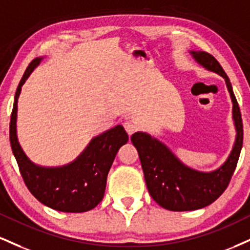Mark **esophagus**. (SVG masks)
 Returning a JSON list of instances; mask_svg holds the SVG:
<instances>
[{
	"mask_svg": "<svg viewBox=\"0 0 250 250\" xmlns=\"http://www.w3.org/2000/svg\"><path fill=\"white\" fill-rule=\"evenodd\" d=\"M123 125H125V131H127L129 136H130V135H133L135 131H136V129H137L136 123H135L134 121H125V123H123Z\"/></svg>",
	"mask_w": 250,
	"mask_h": 250,
	"instance_id": "34e87169",
	"label": "esophagus"
}]
</instances>
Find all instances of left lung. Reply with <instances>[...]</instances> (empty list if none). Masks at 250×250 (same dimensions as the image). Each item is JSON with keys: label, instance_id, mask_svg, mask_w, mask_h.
<instances>
[{"label": "left lung", "instance_id": "obj_1", "mask_svg": "<svg viewBox=\"0 0 250 250\" xmlns=\"http://www.w3.org/2000/svg\"><path fill=\"white\" fill-rule=\"evenodd\" d=\"M198 65L219 74L226 81L235 127V141L226 161L212 171H200L186 165L157 137L137 131L131 143L137 149L150 195L159 206L174 212L194 211L208 206L224 193L233 176L242 149L243 129L239 104L231 83L214 57L204 51H188Z\"/></svg>", "mask_w": 250, "mask_h": 250}]
</instances>
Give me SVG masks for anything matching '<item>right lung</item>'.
Returning <instances> with one entry per match:
<instances>
[{
  "mask_svg": "<svg viewBox=\"0 0 250 250\" xmlns=\"http://www.w3.org/2000/svg\"><path fill=\"white\" fill-rule=\"evenodd\" d=\"M45 57L30 62L15 94L10 121V144L21 174L29 191L45 206L59 212L81 213L94 208L102 200L107 176L114 158L129 137L121 125L93 137L83 152L59 167L38 165L26 156L17 136V109L22 86Z\"/></svg>",
  "mask_w": 250,
  "mask_h": 250,
  "instance_id": "obj_1",
  "label": "right lung"
}]
</instances>
